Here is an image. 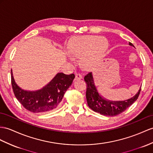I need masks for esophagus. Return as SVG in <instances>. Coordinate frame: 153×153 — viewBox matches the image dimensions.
<instances>
[{"label":"esophagus","mask_w":153,"mask_h":153,"mask_svg":"<svg viewBox=\"0 0 153 153\" xmlns=\"http://www.w3.org/2000/svg\"><path fill=\"white\" fill-rule=\"evenodd\" d=\"M82 75L80 73H76L75 74V79H76V80H80V79H82Z\"/></svg>","instance_id":"esophagus-1"}]
</instances>
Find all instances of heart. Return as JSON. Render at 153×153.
I'll use <instances>...</instances> for the list:
<instances>
[{
  "mask_svg": "<svg viewBox=\"0 0 153 153\" xmlns=\"http://www.w3.org/2000/svg\"><path fill=\"white\" fill-rule=\"evenodd\" d=\"M108 48V42L104 38L86 36L78 38L69 45L72 56L82 58V65L85 69L90 68L101 59Z\"/></svg>",
  "mask_w": 153,
  "mask_h": 153,
  "instance_id": "heart-1",
  "label": "heart"
}]
</instances>
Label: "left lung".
<instances>
[{
	"instance_id": "left-lung-1",
	"label": "left lung",
	"mask_w": 153,
	"mask_h": 153,
	"mask_svg": "<svg viewBox=\"0 0 153 153\" xmlns=\"http://www.w3.org/2000/svg\"><path fill=\"white\" fill-rule=\"evenodd\" d=\"M129 45L134 46L132 43L130 42ZM84 80L87 87L85 95H86L88 106L95 112L106 115V116H115L123 112L137 99L141 91L140 88L139 91L134 97L124 101L111 102L102 99L99 95L96 87L95 86L92 73L91 72L85 75Z\"/></svg>"
}]
</instances>
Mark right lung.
Here are the masks:
<instances>
[{"mask_svg": "<svg viewBox=\"0 0 153 153\" xmlns=\"http://www.w3.org/2000/svg\"><path fill=\"white\" fill-rule=\"evenodd\" d=\"M74 74L58 73L43 89L36 91L23 90L16 84L11 71V82L14 95L25 108L33 113L46 112L55 109L64 97L74 79Z\"/></svg>", "mask_w": 153, "mask_h": 153, "instance_id": "1", "label": "right lung"}]
</instances>
